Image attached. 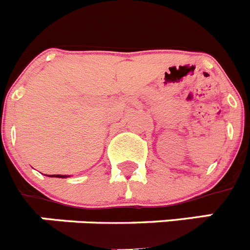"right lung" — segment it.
<instances>
[{
  "label": "right lung",
  "instance_id": "right-lung-1",
  "mask_svg": "<svg viewBox=\"0 0 250 250\" xmlns=\"http://www.w3.org/2000/svg\"><path fill=\"white\" fill-rule=\"evenodd\" d=\"M50 176H56V178H67L66 175H50Z\"/></svg>",
  "mask_w": 250,
  "mask_h": 250
}]
</instances>
